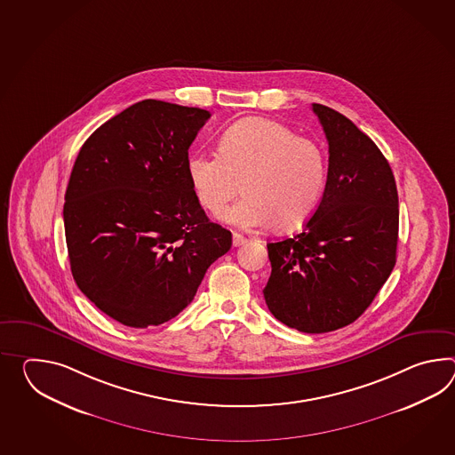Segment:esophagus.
<instances>
[{
	"label": "esophagus",
	"instance_id": "obj_1",
	"mask_svg": "<svg viewBox=\"0 0 455 455\" xmlns=\"http://www.w3.org/2000/svg\"><path fill=\"white\" fill-rule=\"evenodd\" d=\"M248 242L246 236H243L242 233H233V246H242Z\"/></svg>",
	"mask_w": 455,
	"mask_h": 455
}]
</instances>
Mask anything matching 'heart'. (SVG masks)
Here are the masks:
<instances>
[{
  "mask_svg": "<svg viewBox=\"0 0 455 455\" xmlns=\"http://www.w3.org/2000/svg\"><path fill=\"white\" fill-rule=\"evenodd\" d=\"M188 174L207 212H222L242 189L246 197L225 211V222L289 232L302 227L322 201L328 158L322 145L297 137L287 125L248 117L225 131L219 155L194 153Z\"/></svg>",
  "mask_w": 455,
  "mask_h": 455,
  "instance_id": "obj_1",
  "label": "heart"
}]
</instances>
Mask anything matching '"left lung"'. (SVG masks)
Masks as SVG:
<instances>
[{
    "label": "left lung",
    "mask_w": 455,
    "mask_h": 455,
    "mask_svg": "<svg viewBox=\"0 0 455 455\" xmlns=\"http://www.w3.org/2000/svg\"><path fill=\"white\" fill-rule=\"evenodd\" d=\"M328 140L323 197L302 233L267 243L269 312L302 333L353 323L396 263L398 192L379 147L343 114L314 104Z\"/></svg>",
    "instance_id": "8db88e82"
}]
</instances>
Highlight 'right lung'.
Here are the masks:
<instances>
[{"mask_svg":"<svg viewBox=\"0 0 455 455\" xmlns=\"http://www.w3.org/2000/svg\"><path fill=\"white\" fill-rule=\"evenodd\" d=\"M209 117L137 102L92 132L73 164L63 205L71 274L125 326L174 318L232 248V233L207 219L188 174V150Z\"/></svg>","mask_w":455,"mask_h":455,"instance_id":"1","label":"right lung"}]
</instances>
